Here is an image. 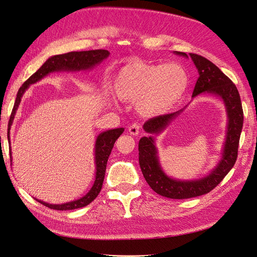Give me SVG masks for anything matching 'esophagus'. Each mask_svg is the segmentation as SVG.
I'll return each mask as SVG.
<instances>
[{"label": "esophagus", "mask_w": 257, "mask_h": 257, "mask_svg": "<svg viewBox=\"0 0 257 257\" xmlns=\"http://www.w3.org/2000/svg\"><path fill=\"white\" fill-rule=\"evenodd\" d=\"M140 129H141V126L138 125V123H134V125H131L129 127V134L132 135V136H138L140 134Z\"/></svg>", "instance_id": "esophagus-1"}]
</instances>
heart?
Here are the masks:
<instances>
[{
  "mask_svg": "<svg viewBox=\"0 0 257 257\" xmlns=\"http://www.w3.org/2000/svg\"><path fill=\"white\" fill-rule=\"evenodd\" d=\"M189 76L180 63L131 61L113 80V90L120 100L136 101L142 115L154 117L172 110L185 94Z\"/></svg>",
  "mask_w": 257,
  "mask_h": 257,
  "instance_id": "b5f03b06",
  "label": "heart"
}]
</instances>
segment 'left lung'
I'll return each instance as SVG.
<instances>
[{
    "label": "left lung",
    "instance_id": "8db88e82",
    "mask_svg": "<svg viewBox=\"0 0 257 257\" xmlns=\"http://www.w3.org/2000/svg\"><path fill=\"white\" fill-rule=\"evenodd\" d=\"M174 53L185 58L191 57L198 70L199 77L193 92V97L201 93L215 95L222 100L227 116L225 142L220 160L205 177L194 180L175 179L165 174L160 164L155 140V135L158 136L163 132L185 108L165 115L153 117L144 123V130L150 136L143 137L139 142V162L146 182L161 196L172 199H187L210 193L233 168L238 153L243 112L236 85L218 66L200 55L191 53L187 56L182 52Z\"/></svg>",
    "mask_w": 257,
    "mask_h": 257
}]
</instances>
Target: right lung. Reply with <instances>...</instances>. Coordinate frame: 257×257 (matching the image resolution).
I'll return each instance as SVG.
<instances>
[{
    "instance_id": "obj_1",
    "label": "right lung",
    "mask_w": 257,
    "mask_h": 257,
    "mask_svg": "<svg viewBox=\"0 0 257 257\" xmlns=\"http://www.w3.org/2000/svg\"><path fill=\"white\" fill-rule=\"evenodd\" d=\"M109 55L110 53L107 50H94V51H83V52H70L62 55L52 56L41 65V68L39 70H38L36 73H34L31 77L22 84V87L18 91L12 115L8 121L7 138L9 142V155H11L12 161H13V158H12V147H11V128H12L19 104L21 102L23 94L28 88H30V85L40 81L43 77H45V76L54 72H79V71L92 70L94 66L98 65L104 59L108 58ZM122 132H123V128L110 129V130L101 132V134L98 135V137L96 138V141H95V147H94L95 167H96L95 181L90 191L83 197L77 199V200L62 203V204H50L35 198L36 200L38 202H40L41 204L57 211H70V210H75V208L83 207L85 205L90 204L94 199L98 196L100 192L111 150L114 146V143H115V141L118 139V137L122 134Z\"/></svg>"
}]
</instances>
